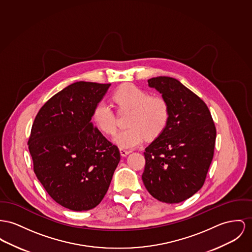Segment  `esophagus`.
Masks as SVG:
<instances>
[{"mask_svg":"<svg viewBox=\"0 0 252 252\" xmlns=\"http://www.w3.org/2000/svg\"><path fill=\"white\" fill-rule=\"evenodd\" d=\"M119 151H120V155H121L122 157H126L127 155L130 154L129 150H126V149H124V148H119Z\"/></svg>","mask_w":252,"mask_h":252,"instance_id":"34e87169","label":"esophagus"}]
</instances>
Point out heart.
Listing matches in <instances>:
<instances>
[{"mask_svg": "<svg viewBox=\"0 0 252 252\" xmlns=\"http://www.w3.org/2000/svg\"><path fill=\"white\" fill-rule=\"evenodd\" d=\"M112 99L119 111H131L127 129L114 136V141L121 148H132L145 138H155L167 126L170 109L167 101L155 96L134 84H124L113 93ZM94 126L103 134H113L117 129L116 115L105 101L97 102L92 113Z\"/></svg>", "mask_w": 252, "mask_h": 252, "instance_id": "heart-1", "label": "heart"}]
</instances>
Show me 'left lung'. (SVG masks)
<instances>
[{
	"label": "left lung",
	"instance_id": "8db88e82",
	"mask_svg": "<svg viewBox=\"0 0 252 252\" xmlns=\"http://www.w3.org/2000/svg\"><path fill=\"white\" fill-rule=\"evenodd\" d=\"M167 101V126L145 148L142 181L158 201L178 203L197 193L211 164L216 127L201 98L179 80L158 76L148 80Z\"/></svg>",
	"mask_w": 252,
	"mask_h": 252
}]
</instances>
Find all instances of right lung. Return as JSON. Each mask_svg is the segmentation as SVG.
Segmentation results:
<instances>
[{"label": "right lung", "instance_id": "add662e5", "mask_svg": "<svg viewBox=\"0 0 252 252\" xmlns=\"http://www.w3.org/2000/svg\"><path fill=\"white\" fill-rule=\"evenodd\" d=\"M111 84L79 81L39 110L28 141L33 171L53 201L73 211L100 203L120 160L118 146L92 123Z\"/></svg>", "mask_w": 252, "mask_h": 252}]
</instances>
